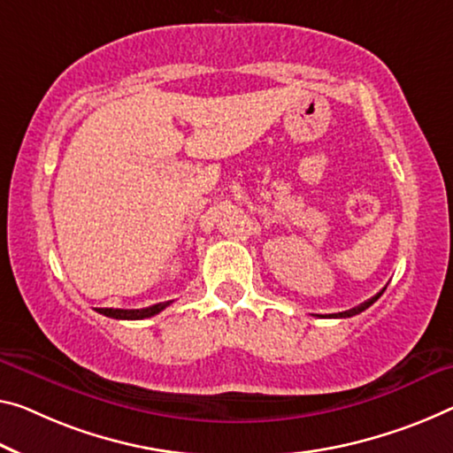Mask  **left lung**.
I'll list each match as a JSON object with an SVG mask.
<instances>
[{"instance_id": "obj_1", "label": "left lung", "mask_w": 453, "mask_h": 453, "mask_svg": "<svg viewBox=\"0 0 453 453\" xmlns=\"http://www.w3.org/2000/svg\"><path fill=\"white\" fill-rule=\"evenodd\" d=\"M387 288H382L377 296L374 297H371L368 299V302H365V303H360V305H357V308H352V310H348V311H340V314H332L330 318H352V316H357V314H360V311H365L366 308H371V305L377 302V299L382 296V291H385Z\"/></svg>"}]
</instances>
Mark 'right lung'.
<instances>
[{
	"label": "right lung",
	"instance_id": "add662e5",
	"mask_svg": "<svg viewBox=\"0 0 453 453\" xmlns=\"http://www.w3.org/2000/svg\"><path fill=\"white\" fill-rule=\"evenodd\" d=\"M172 302H164V303H156L150 305V308H142V310H113V308H96V311L107 318H115V319H143V318H151L162 311L164 308H168Z\"/></svg>",
	"mask_w": 453,
	"mask_h": 453
}]
</instances>
